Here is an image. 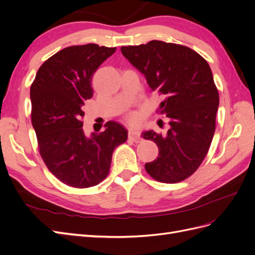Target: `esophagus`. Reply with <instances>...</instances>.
<instances>
[{
	"instance_id": "34e87169",
	"label": "esophagus",
	"mask_w": 255,
	"mask_h": 255,
	"mask_svg": "<svg viewBox=\"0 0 255 255\" xmlns=\"http://www.w3.org/2000/svg\"><path fill=\"white\" fill-rule=\"evenodd\" d=\"M128 137L132 138V139L134 141H139L140 139V132L136 128H128Z\"/></svg>"
}]
</instances>
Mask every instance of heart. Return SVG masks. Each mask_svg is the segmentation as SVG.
<instances>
[{"mask_svg":"<svg viewBox=\"0 0 255 255\" xmlns=\"http://www.w3.org/2000/svg\"><path fill=\"white\" fill-rule=\"evenodd\" d=\"M136 119H137V117H136V115L134 113H130V114L128 115V120L134 122V121H136Z\"/></svg>","mask_w":255,"mask_h":255,"instance_id":"b5f03b06","label":"heart"}]
</instances>
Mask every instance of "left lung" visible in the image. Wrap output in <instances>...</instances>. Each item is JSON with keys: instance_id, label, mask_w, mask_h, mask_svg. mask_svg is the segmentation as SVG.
<instances>
[{"instance_id": "1", "label": "left lung", "mask_w": 255, "mask_h": 255, "mask_svg": "<svg viewBox=\"0 0 255 255\" xmlns=\"http://www.w3.org/2000/svg\"><path fill=\"white\" fill-rule=\"evenodd\" d=\"M152 90L165 96L157 112L169 118L165 136L153 129L141 133L155 141L158 157L144 168L154 180L177 183L201 165L210 149L219 106V94L207 61L185 45L152 40L121 47Z\"/></svg>"}]
</instances>
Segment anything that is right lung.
Returning <instances> with one entry per match:
<instances>
[{"instance_id": "add662e5", "label": "right lung", "mask_w": 255, "mask_h": 255, "mask_svg": "<svg viewBox=\"0 0 255 255\" xmlns=\"http://www.w3.org/2000/svg\"><path fill=\"white\" fill-rule=\"evenodd\" d=\"M115 51L95 43L63 49L44 61L30 86L40 155L68 186L88 188L101 183L110 172L115 148L128 139V130L116 121L90 137L83 130V106L94 95L92 76Z\"/></svg>"}]
</instances>
